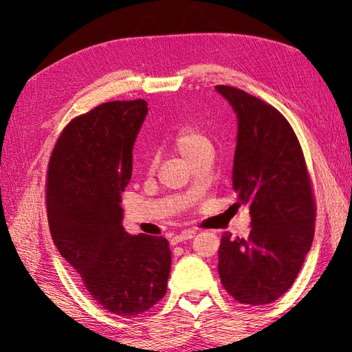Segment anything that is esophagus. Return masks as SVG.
<instances>
[{
  "mask_svg": "<svg viewBox=\"0 0 352 352\" xmlns=\"http://www.w3.org/2000/svg\"><path fill=\"white\" fill-rule=\"evenodd\" d=\"M193 234H195V231H193V230H184V231H182L180 234H175L174 237H172L170 239V243L172 245H177V243H180V242H186V241H189V239H192Z\"/></svg>",
  "mask_w": 352,
  "mask_h": 352,
  "instance_id": "obj_1",
  "label": "esophagus"
}]
</instances>
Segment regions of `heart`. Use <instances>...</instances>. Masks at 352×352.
Wrapping results in <instances>:
<instances>
[{"mask_svg":"<svg viewBox=\"0 0 352 352\" xmlns=\"http://www.w3.org/2000/svg\"><path fill=\"white\" fill-rule=\"evenodd\" d=\"M172 146L184 160H193L203 153H212V142L203 130L193 125H184L175 133ZM153 166V163H151Z\"/></svg>","mask_w":352,"mask_h":352,"instance_id":"obj_1","label":"heart"}]
</instances>
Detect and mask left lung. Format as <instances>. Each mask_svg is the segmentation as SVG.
<instances>
[{
    "mask_svg": "<svg viewBox=\"0 0 352 352\" xmlns=\"http://www.w3.org/2000/svg\"><path fill=\"white\" fill-rule=\"evenodd\" d=\"M239 119L233 164L236 207H250L246 239L223 233L218 271L241 304L265 305L290 289L315 236L316 203L302 148L271 104L233 86H216Z\"/></svg>",
    "mask_w": 352,
    "mask_h": 352,
    "instance_id": "left-lung-1",
    "label": "left lung"
}]
</instances>
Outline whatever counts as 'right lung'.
<instances>
[{
	"mask_svg": "<svg viewBox=\"0 0 352 352\" xmlns=\"http://www.w3.org/2000/svg\"><path fill=\"white\" fill-rule=\"evenodd\" d=\"M148 113L145 100L109 101L65 126L47 172V213L58 252L92 300L133 318L166 294L169 243L130 236L122 227L121 193L130 183L133 145Z\"/></svg>",
	"mask_w": 352,
	"mask_h": 352,
	"instance_id": "1",
	"label": "right lung"
}]
</instances>
